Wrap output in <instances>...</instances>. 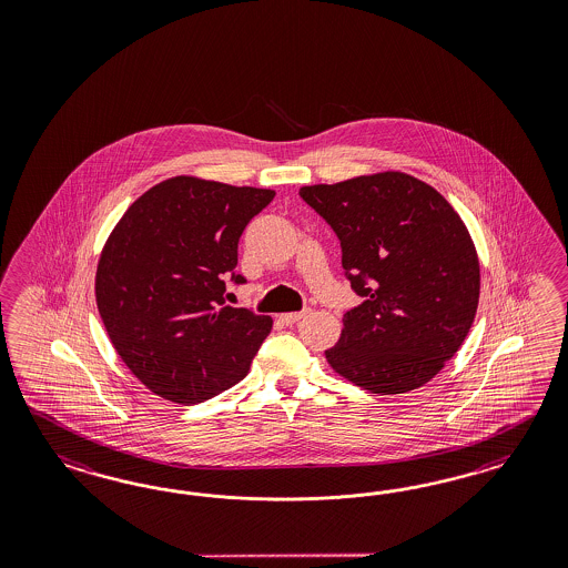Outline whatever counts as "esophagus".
Listing matches in <instances>:
<instances>
[{
  "instance_id": "1",
  "label": "esophagus",
  "mask_w": 568,
  "mask_h": 568,
  "mask_svg": "<svg viewBox=\"0 0 568 568\" xmlns=\"http://www.w3.org/2000/svg\"><path fill=\"white\" fill-rule=\"evenodd\" d=\"M310 308H304L302 312H287V314H281L278 318H281V323L283 325H295L300 318H304L306 314H308Z\"/></svg>"
}]
</instances>
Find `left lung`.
Listing matches in <instances>:
<instances>
[{
	"label": "left lung",
	"instance_id": "8db88e82",
	"mask_svg": "<svg viewBox=\"0 0 568 568\" xmlns=\"http://www.w3.org/2000/svg\"><path fill=\"white\" fill-rule=\"evenodd\" d=\"M300 197L335 231L361 306L325 352L342 377L394 396L425 385L458 347L479 304V260L442 193L404 172H378Z\"/></svg>",
	"mask_w": 568,
	"mask_h": 568
}]
</instances>
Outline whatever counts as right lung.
Listing matches in <instances>:
<instances>
[{
    "label": "right lung",
    "instance_id": "1",
    "mask_svg": "<svg viewBox=\"0 0 568 568\" xmlns=\"http://www.w3.org/2000/svg\"><path fill=\"white\" fill-rule=\"evenodd\" d=\"M275 191L174 176L124 212L103 247L95 295L131 373L179 404L219 396L247 375L273 318L224 306L241 233Z\"/></svg>",
    "mask_w": 568,
    "mask_h": 568
}]
</instances>
